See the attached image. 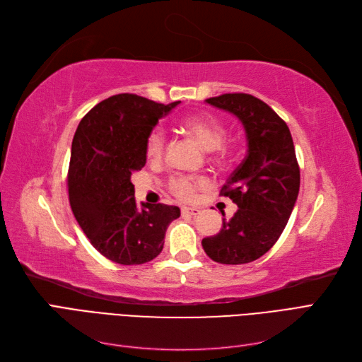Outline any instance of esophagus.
Masks as SVG:
<instances>
[{"label": "esophagus", "mask_w": 362, "mask_h": 362, "mask_svg": "<svg viewBox=\"0 0 362 362\" xmlns=\"http://www.w3.org/2000/svg\"><path fill=\"white\" fill-rule=\"evenodd\" d=\"M181 213L187 214V216H198L201 213V210H199V208H196V206H182Z\"/></svg>", "instance_id": "34e87169"}]
</instances>
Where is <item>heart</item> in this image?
<instances>
[{
	"label": "heart",
	"instance_id": "obj_1",
	"mask_svg": "<svg viewBox=\"0 0 362 362\" xmlns=\"http://www.w3.org/2000/svg\"><path fill=\"white\" fill-rule=\"evenodd\" d=\"M192 139L198 141L205 151H222V141L226 136V125L221 117L210 113H198L184 117L180 124ZM166 151V134L163 128L156 127L146 137L145 152L152 161L160 160ZM206 180L204 177H189V175H173L169 180V189L181 199H190L194 192L204 187Z\"/></svg>",
	"mask_w": 362,
	"mask_h": 362
}]
</instances>
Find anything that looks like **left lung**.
Masks as SVG:
<instances>
[{"label": "left lung", "mask_w": 362, "mask_h": 362, "mask_svg": "<svg viewBox=\"0 0 362 362\" xmlns=\"http://www.w3.org/2000/svg\"><path fill=\"white\" fill-rule=\"evenodd\" d=\"M205 101L238 117L246 131L247 154L221 190L238 210L229 221L223 218L216 235L202 240V247L221 264H246L278 242L298 199L300 170L291 133L264 101L252 95L225 93Z\"/></svg>", "instance_id": "8db88e82"}]
</instances>
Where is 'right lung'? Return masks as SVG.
Returning a JSON list of instances; mask_svg holds the SVG:
<instances>
[{"label": "right lung", "mask_w": 362, "mask_h": 362, "mask_svg": "<svg viewBox=\"0 0 362 362\" xmlns=\"http://www.w3.org/2000/svg\"><path fill=\"white\" fill-rule=\"evenodd\" d=\"M181 101L158 104L119 93L96 104L76 128L68 172L72 213L101 255L117 264H144L164 245L180 208L137 206L131 175L146 164V137Z\"/></svg>", "instance_id": "1"}]
</instances>
